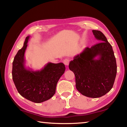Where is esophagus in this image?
I'll use <instances>...</instances> for the list:
<instances>
[{
	"label": "esophagus",
	"instance_id": "1",
	"mask_svg": "<svg viewBox=\"0 0 127 127\" xmlns=\"http://www.w3.org/2000/svg\"><path fill=\"white\" fill-rule=\"evenodd\" d=\"M63 63L65 65H68L69 63V60L68 59H65L63 60Z\"/></svg>",
	"mask_w": 127,
	"mask_h": 127
}]
</instances>
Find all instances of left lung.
<instances>
[{
    "instance_id": "1",
    "label": "left lung",
    "mask_w": 127,
    "mask_h": 127,
    "mask_svg": "<svg viewBox=\"0 0 127 127\" xmlns=\"http://www.w3.org/2000/svg\"><path fill=\"white\" fill-rule=\"evenodd\" d=\"M92 32L100 42L85 48L74 56L69 68L75 75L78 91L83 95L95 98L105 95L112 89L117 65L112 47L105 35L99 31Z\"/></svg>"
}]
</instances>
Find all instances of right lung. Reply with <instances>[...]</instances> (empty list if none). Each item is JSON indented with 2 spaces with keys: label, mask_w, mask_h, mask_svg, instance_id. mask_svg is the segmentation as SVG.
I'll list each match as a JSON object with an SVG mask.
<instances>
[{
  "label": "right lung",
  "mask_w": 127,
  "mask_h": 127,
  "mask_svg": "<svg viewBox=\"0 0 127 127\" xmlns=\"http://www.w3.org/2000/svg\"><path fill=\"white\" fill-rule=\"evenodd\" d=\"M29 38L30 36L26 38L23 47L14 58L12 78L20 95L34 103H41L55 94L56 84L64 73L65 67L63 63H49L40 71L27 69L24 54Z\"/></svg>",
  "instance_id": "add662e5"
}]
</instances>
